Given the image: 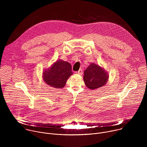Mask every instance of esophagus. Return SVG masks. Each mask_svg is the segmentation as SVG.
Listing matches in <instances>:
<instances>
[{"mask_svg":"<svg viewBox=\"0 0 147 147\" xmlns=\"http://www.w3.org/2000/svg\"><path fill=\"white\" fill-rule=\"evenodd\" d=\"M77 74H79V75H82V69H80L78 71L76 72Z\"/></svg>","mask_w":147,"mask_h":147,"instance_id":"esophagus-1","label":"esophagus"}]
</instances>
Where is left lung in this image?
I'll return each instance as SVG.
<instances>
[{
	"label": "left lung",
	"mask_w": 147,
	"mask_h": 147,
	"mask_svg": "<svg viewBox=\"0 0 147 147\" xmlns=\"http://www.w3.org/2000/svg\"><path fill=\"white\" fill-rule=\"evenodd\" d=\"M83 77L86 86L91 90H95L106 84L109 76L103 68L92 63L85 70Z\"/></svg>",
	"instance_id": "obj_1"
}]
</instances>
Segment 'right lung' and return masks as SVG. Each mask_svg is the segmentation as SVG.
I'll list each match as a JSON object with an SVG mask.
<instances>
[{"mask_svg":"<svg viewBox=\"0 0 147 147\" xmlns=\"http://www.w3.org/2000/svg\"><path fill=\"white\" fill-rule=\"evenodd\" d=\"M73 74L71 65L62 60H57L51 67L43 71V79L49 86L56 88H62L67 79Z\"/></svg>","mask_w":147,"mask_h":147,"instance_id":"obj_1","label":"right lung"}]
</instances>
